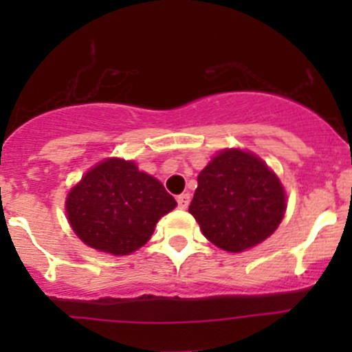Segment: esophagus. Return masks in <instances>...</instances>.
<instances>
[{
    "label": "esophagus",
    "mask_w": 352,
    "mask_h": 352,
    "mask_svg": "<svg viewBox=\"0 0 352 352\" xmlns=\"http://www.w3.org/2000/svg\"><path fill=\"white\" fill-rule=\"evenodd\" d=\"M177 204H179L180 208H187L190 204V193H182V195L177 197Z\"/></svg>",
    "instance_id": "1"
}]
</instances>
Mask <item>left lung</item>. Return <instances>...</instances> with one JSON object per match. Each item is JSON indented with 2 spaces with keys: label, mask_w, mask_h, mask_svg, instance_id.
I'll list each match as a JSON object with an SVG mask.
<instances>
[{
  "label": "left lung",
  "mask_w": 352,
  "mask_h": 352,
  "mask_svg": "<svg viewBox=\"0 0 352 352\" xmlns=\"http://www.w3.org/2000/svg\"><path fill=\"white\" fill-rule=\"evenodd\" d=\"M188 212L207 240L240 253L272 236L286 210L276 173L260 157L240 148L218 152L199 173Z\"/></svg>",
  "instance_id": "8db88e82"
}]
</instances>
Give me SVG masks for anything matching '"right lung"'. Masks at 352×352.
<instances>
[{"label":"right lung","mask_w":352,"mask_h":352,"mask_svg":"<svg viewBox=\"0 0 352 352\" xmlns=\"http://www.w3.org/2000/svg\"><path fill=\"white\" fill-rule=\"evenodd\" d=\"M177 207L159 180L135 162L106 159L71 188L66 212L72 230L98 252L129 254L151 240L155 223Z\"/></svg>","instance_id":"right-lung-1"}]
</instances>
